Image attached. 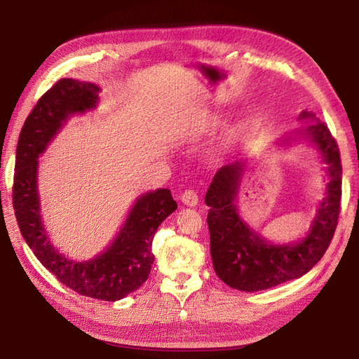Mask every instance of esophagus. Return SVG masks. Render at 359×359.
Returning a JSON list of instances; mask_svg holds the SVG:
<instances>
[{
	"instance_id": "obj_1",
	"label": "esophagus",
	"mask_w": 359,
	"mask_h": 359,
	"mask_svg": "<svg viewBox=\"0 0 359 359\" xmlns=\"http://www.w3.org/2000/svg\"><path fill=\"white\" fill-rule=\"evenodd\" d=\"M180 201L187 207H196L197 202H199V196L194 191V189H185L184 193L180 194Z\"/></svg>"
}]
</instances>
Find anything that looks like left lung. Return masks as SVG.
Wrapping results in <instances>:
<instances>
[{"label":"left lung","mask_w":359,"mask_h":359,"mask_svg":"<svg viewBox=\"0 0 359 359\" xmlns=\"http://www.w3.org/2000/svg\"><path fill=\"white\" fill-rule=\"evenodd\" d=\"M299 118H313L304 111ZM321 152L329 184L309 234L293 245H271L239 217L236 196L243 172L242 160L216 172L205 196L208 211L211 259L215 271L226 285L241 292H261L297 279L321 261L329 248L341 211L342 166L338 143L324 121L315 120L299 131Z\"/></svg>","instance_id":"obj_1"}]
</instances>
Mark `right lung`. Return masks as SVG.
Instances as JSON below:
<instances>
[{
  "label": "right lung",
  "mask_w": 359,
  "mask_h": 359,
  "mask_svg": "<svg viewBox=\"0 0 359 359\" xmlns=\"http://www.w3.org/2000/svg\"><path fill=\"white\" fill-rule=\"evenodd\" d=\"M98 90L93 83L62 79L36 102L20 133L12 203L22 238L62 284L94 299L118 301L135 292L149 276L154 262L152 239L158 225L177 208L170 189L139 197L117 238L104 253L88 262H72L52 247L41 224L36 193L38 156L67 117L95 108Z\"/></svg>",
  "instance_id": "right-lung-1"
}]
</instances>
